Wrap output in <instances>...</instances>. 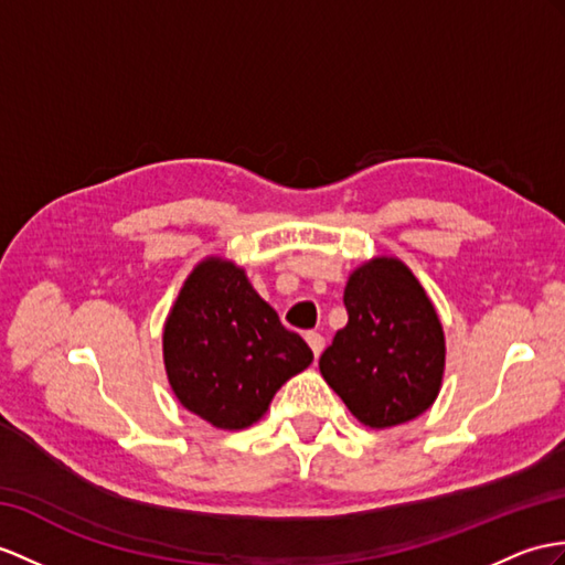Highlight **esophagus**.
<instances>
[{
  "label": "esophagus",
  "mask_w": 565,
  "mask_h": 565,
  "mask_svg": "<svg viewBox=\"0 0 565 565\" xmlns=\"http://www.w3.org/2000/svg\"><path fill=\"white\" fill-rule=\"evenodd\" d=\"M305 340L309 342V348H311V352H313L316 360H319L321 352H323V348H326V340H323V335H321V333H313V330H309V333L305 335Z\"/></svg>",
  "instance_id": "obj_1"
}]
</instances>
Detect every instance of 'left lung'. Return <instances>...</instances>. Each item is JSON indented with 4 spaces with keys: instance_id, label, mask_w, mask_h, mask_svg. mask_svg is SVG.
Returning a JSON list of instances; mask_svg holds the SVG:
<instances>
[{
    "instance_id": "1",
    "label": "left lung",
    "mask_w": 565,
    "mask_h": 565,
    "mask_svg": "<svg viewBox=\"0 0 565 565\" xmlns=\"http://www.w3.org/2000/svg\"><path fill=\"white\" fill-rule=\"evenodd\" d=\"M348 326L319 360L321 376L371 429L424 415L441 393L446 335L434 301L397 256H374L345 285Z\"/></svg>"
}]
</instances>
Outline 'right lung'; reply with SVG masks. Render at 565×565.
<instances>
[{
  "mask_svg": "<svg viewBox=\"0 0 565 565\" xmlns=\"http://www.w3.org/2000/svg\"><path fill=\"white\" fill-rule=\"evenodd\" d=\"M170 388L215 429L239 431L266 415L282 383L313 352L225 256H205L186 275L162 326Z\"/></svg>",
  "mask_w": 565,
  "mask_h": 565,
  "instance_id": "1",
  "label": "right lung"
}]
</instances>
